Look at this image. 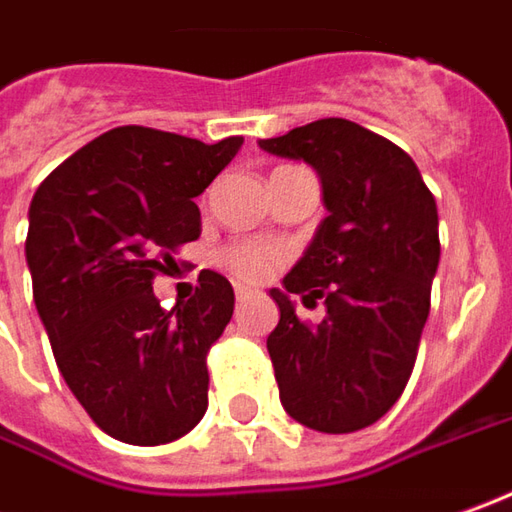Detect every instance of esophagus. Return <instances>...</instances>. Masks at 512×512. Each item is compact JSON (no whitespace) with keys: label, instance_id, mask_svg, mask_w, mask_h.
I'll list each match as a JSON object with an SVG mask.
<instances>
[{"label":"esophagus","instance_id":"obj_1","mask_svg":"<svg viewBox=\"0 0 512 512\" xmlns=\"http://www.w3.org/2000/svg\"><path fill=\"white\" fill-rule=\"evenodd\" d=\"M234 295H236V303H245L250 298V295H253V292H250L248 287H239V284H236Z\"/></svg>","mask_w":512,"mask_h":512}]
</instances>
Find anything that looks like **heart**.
Masks as SVG:
<instances>
[{
	"mask_svg": "<svg viewBox=\"0 0 512 512\" xmlns=\"http://www.w3.org/2000/svg\"><path fill=\"white\" fill-rule=\"evenodd\" d=\"M281 262H284V250L267 242H242V245L222 250V264L234 276L248 278V281L270 276Z\"/></svg>",
	"mask_w": 512,
	"mask_h": 512,
	"instance_id": "obj_1",
	"label": "heart"
}]
</instances>
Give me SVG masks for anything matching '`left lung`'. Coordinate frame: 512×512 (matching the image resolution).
<instances>
[{
  "mask_svg": "<svg viewBox=\"0 0 512 512\" xmlns=\"http://www.w3.org/2000/svg\"><path fill=\"white\" fill-rule=\"evenodd\" d=\"M264 153L306 161L326 217L270 295L267 337L278 396L298 424L345 435L376 424L407 387L438 273V206L410 155L348 119H317ZM290 294L323 300L327 317L297 320Z\"/></svg>",
  "mask_w": 512,
  "mask_h": 512,
  "instance_id": "1",
  "label": "left lung"
}]
</instances>
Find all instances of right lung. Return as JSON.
<instances>
[{"label":"right lung","instance_id":"add662e5","mask_svg":"<svg viewBox=\"0 0 512 512\" xmlns=\"http://www.w3.org/2000/svg\"><path fill=\"white\" fill-rule=\"evenodd\" d=\"M239 147L242 136L203 144L125 125L69 155L33 195L24 253L35 309L74 398L122 443H172L206 415V354L234 315V287L203 270L195 295L164 309L153 278L200 236L195 197Z\"/></svg>","mask_w":512,"mask_h":512}]
</instances>
